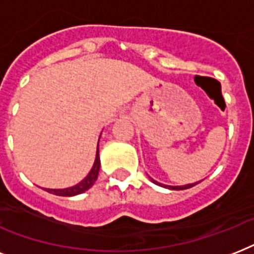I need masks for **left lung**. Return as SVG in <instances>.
<instances>
[{
  "mask_svg": "<svg viewBox=\"0 0 254 254\" xmlns=\"http://www.w3.org/2000/svg\"><path fill=\"white\" fill-rule=\"evenodd\" d=\"M151 181L154 182L155 185H159L158 182H155L154 179H151ZM195 185H197V182L196 183H192V185H186V186H163V187H167V189L170 190H186V189H191V187H193ZM162 186V185H161Z\"/></svg>",
  "mask_w": 254,
  "mask_h": 254,
  "instance_id": "obj_1",
  "label": "left lung"
}]
</instances>
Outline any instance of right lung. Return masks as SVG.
<instances>
[{
	"mask_svg": "<svg viewBox=\"0 0 254 254\" xmlns=\"http://www.w3.org/2000/svg\"><path fill=\"white\" fill-rule=\"evenodd\" d=\"M100 170V157H99V147H97V153H96V159L93 163V167L89 171L87 177L79 183V185L69 187V189H63V190H46L47 192L54 193V195H59V196H73V195H79V193L84 192L87 190H89L93 186V183L97 179Z\"/></svg>",
	"mask_w": 254,
	"mask_h": 254,
	"instance_id": "1",
	"label": "right lung"
}]
</instances>
